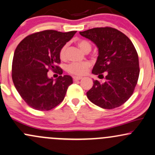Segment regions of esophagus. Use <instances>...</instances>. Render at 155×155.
<instances>
[{
  "label": "esophagus",
  "instance_id": "esophagus-1",
  "mask_svg": "<svg viewBox=\"0 0 155 155\" xmlns=\"http://www.w3.org/2000/svg\"><path fill=\"white\" fill-rule=\"evenodd\" d=\"M81 79H82V78L80 77V76H74V77H73L74 81H79V80Z\"/></svg>",
  "mask_w": 155,
  "mask_h": 155
}]
</instances>
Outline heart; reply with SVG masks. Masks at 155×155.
<instances>
[{"label":"heart","mask_w":155,"mask_h":155,"mask_svg":"<svg viewBox=\"0 0 155 155\" xmlns=\"http://www.w3.org/2000/svg\"><path fill=\"white\" fill-rule=\"evenodd\" d=\"M78 46L81 50L85 52L86 51L91 49V45L88 41L84 40H81L78 41ZM65 51L66 46H63L60 51V57L61 59H64L65 57ZM90 64L88 62H82V63H73L68 65V71L71 74L76 76H83L89 71Z\"/></svg>","instance_id":"heart-1"}]
</instances>
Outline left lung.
I'll return each mask as SVG.
<instances>
[{"mask_svg":"<svg viewBox=\"0 0 155 155\" xmlns=\"http://www.w3.org/2000/svg\"><path fill=\"white\" fill-rule=\"evenodd\" d=\"M80 35L98 49V56L92 73L105 81L94 80L87 92L88 99L99 107L112 109L122 106L133 95L139 76L137 51L131 41L112 28H95Z\"/></svg>","mask_w":155,"mask_h":155,"instance_id":"8db88e82","label":"left lung"}]
</instances>
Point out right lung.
I'll use <instances>...</instances> for the list:
<instances>
[{
	"instance_id": "add662e5",
	"label": "right lung",
	"mask_w": 155,
	"mask_h": 155,
	"mask_svg": "<svg viewBox=\"0 0 155 155\" xmlns=\"http://www.w3.org/2000/svg\"><path fill=\"white\" fill-rule=\"evenodd\" d=\"M76 31L62 33L47 30L25 38L15 49L12 62V80L17 92L28 106L38 111H49L63 101L68 87L73 83L71 76L55 80L47 75L49 69L63 70L60 51Z\"/></svg>"
}]
</instances>
